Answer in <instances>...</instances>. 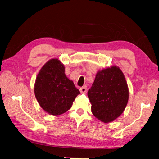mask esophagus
<instances>
[{"label": "esophagus", "instance_id": "esophagus-1", "mask_svg": "<svg viewBox=\"0 0 159 159\" xmlns=\"http://www.w3.org/2000/svg\"><path fill=\"white\" fill-rule=\"evenodd\" d=\"M80 91L81 93H85L88 91V89L85 87H82L80 89Z\"/></svg>", "mask_w": 159, "mask_h": 159}]
</instances>
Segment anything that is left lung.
I'll return each instance as SVG.
<instances>
[{"label":"left lung","mask_w":159,"mask_h":159,"mask_svg":"<svg viewBox=\"0 0 159 159\" xmlns=\"http://www.w3.org/2000/svg\"><path fill=\"white\" fill-rule=\"evenodd\" d=\"M88 96L91 112L100 121L109 123L119 117L129 99L128 86L121 70L112 66L98 71Z\"/></svg>","instance_id":"obj_1"}]
</instances>
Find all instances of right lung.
Instances as JSON below:
<instances>
[{
	"mask_svg": "<svg viewBox=\"0 0 159 159\" xmlns=\"http://www.w3.org/2000/svg\"><path fill=\"white\" fill-rule=\"evenodd\" d=\"M36 98L40 107L52 115L68 111L80 93L72 81L67 78L60 60L52 59L41 68L34 85Z\"/></svg>",
	"mask_w": 159,
	"mask_h": 159,
	"instance_id": "obj_1",
	"label": "right lung"
}]
</instances>
